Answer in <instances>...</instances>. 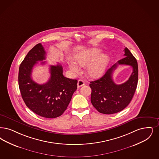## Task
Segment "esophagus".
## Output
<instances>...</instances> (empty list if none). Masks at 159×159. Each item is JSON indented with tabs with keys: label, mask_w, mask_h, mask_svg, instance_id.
I'll return each instance as SVG.
<instances>
[{
	"label": "esophagus",
	"mask_w": 159,
	"mask_h": 159,
	"mask_svg": "<svg viewBox=\"0 0 159 159\" xmlns=\"http://www.w3.org/2000/svg\"><path fill=\"white\" fill-rule=\"evenodd\" d=\"M84 84V82L83 80H80V79L78 80V82H77V87L78 88H80V87L82 86Z\"/></svg>",
	"instance_id": "obj_1"
}]
</instances>
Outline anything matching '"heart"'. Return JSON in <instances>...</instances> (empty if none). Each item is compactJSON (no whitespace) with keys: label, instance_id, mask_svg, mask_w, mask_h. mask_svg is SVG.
I'll return each mask as SVG.
<instances>
[{"label":"heart","instance_id":"b5f03b06","mask_svg":"<svg viewBox=\"0 0 159 159\" xmlns=\"http://www.w3.org/2000/svg\"><path fill=\"white\" fill-rule=\"evenodd\" d=\"M100 51L96 48L84 51L77 56L76 63L71 62L69 64V67L73 72L77 73L79 67L77 64L81 67H86L90 64L87 69L88 75L93 79L99 78L103 75L109 62L107 54H103L98 57Z\"/></svg>","mask_w":159,"mask_h":159}]
</instances>
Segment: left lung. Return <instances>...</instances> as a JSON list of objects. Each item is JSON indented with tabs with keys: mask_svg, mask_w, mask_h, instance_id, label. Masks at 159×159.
Segmentation results:
<instances>
[{
	"mask_svg": "<svg viewBox=\"0 0 159 159\" xmlns=\"http://www.w3.org/2000/svg\"><path fill=\"white\" fill-rule=\"evenodd\" d=\"M124 52V58L109 69L99 79L90 82L91 103L100 113L112 114L119 112L126 108L133 99L138 83V64L127 47ZM118 65H128L133 67L129 80L121 85L115 84L112 79L113 72Z\"/></svg>",
	"mask_w": 159,
	"mask_h": 159,
	"instance_id": "1",
	"label": "left lung"
}]
</instances>
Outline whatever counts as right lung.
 I'll list each match as a JSON object with an SVG mask.
<instances>
[{
	"instance_id": "1",
	"label": "right lung",
	"mask_w": 159,
	"mask_h": 159,
	"mask_svg": "<svg viewBox=\"0 0 159 159\" xmlns=\"http://www.w3.org/2000/svg\"><path fill=\"white\" fill-rule=\"evenodd\" d=\"M45 54L40 43L28 52L19 66V88L26 105L34 113L44 118H55L66 110L77 88V80L64 76L63 67L58 64L50 66V77L47 82L40 84L34 82L31 77L33 67L38 61L45 60Z\"/></svg>"
}]
</instances>
